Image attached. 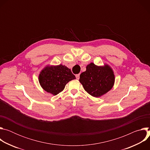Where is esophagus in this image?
Listing matches in <instances>:
<instances>
[{
	"label": "esophagus",
	"mask_w": 150,
	"mask_h": 150,
	"mask_svg": "<svg viewBox=\"0 0 150 150\" xmlns=\"http://www.w3.org/2000/svg\"><path fill=\"white\" fill-rule=\"evenodd\" d=\"M76 79H79V74L76 75Z\"/></svg>",
	"instance_id": "obj_1"
}]
</instances>
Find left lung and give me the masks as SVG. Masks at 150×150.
<instances>
[{"label": "left lung", "instance_id": "8db88e82", "mask_svg": "<svg viewBox=\"0 0 150 150\" xmlns=\"http://www.w3.org/2000/svg\"><path fill=\"white\" fill-rule=\"evenodd\" d=\"M115 80L114 72L109 65L97 66L91 63L87 66L86 71L81 74L79 81L89 94L100 97L113 88Z\"/></svg>", "mask_w": 150, "mask_h": 150}]
</instances>
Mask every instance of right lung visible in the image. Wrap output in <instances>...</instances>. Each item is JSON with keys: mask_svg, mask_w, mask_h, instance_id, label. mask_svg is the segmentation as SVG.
Returning <instances> with one entry per match:
<instances>
[{"mask_svg": "<svg viewBox=\"0 0 150 150\" xmlns=\"http://www.w3.org/2000/svg\"><path fill=\"white\" fill-rule=\"evenodd\" d=\"M76 79L70 69L62 64L47 65L40 72L38 81L41 87L46 92L56 96L62 91L70 81Z\"/></svg>", "mask_w": 150, "mask_h": 150, "instance_id": "add662e5", "label": "right lung"}]
</instances>
